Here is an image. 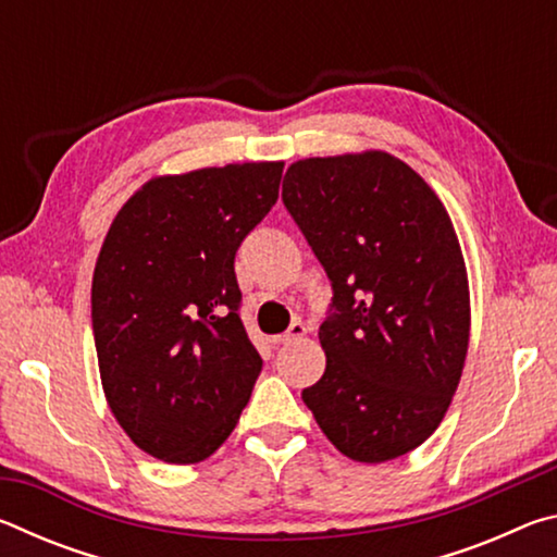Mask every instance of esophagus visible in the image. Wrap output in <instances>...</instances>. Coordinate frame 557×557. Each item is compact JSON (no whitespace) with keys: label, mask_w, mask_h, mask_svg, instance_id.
Here are the masks:
<instances>
[{"label":"esophagus","mask_w":557,"mask_h":557,"mask_svg":"<svg viewBox=\"0 0 557 557\" xmlns=\"http://www.w3.org/2000/svg\"><path fill=\"white\" fill-rule=\"evenodd\" d=\"M307 336V326L301 324V322H295L292 324L285 334H280V336H275L272 338V344H292V342H299V338H305Z\"/></svg>","instance_id":"esophagus-1"}]
</instances>
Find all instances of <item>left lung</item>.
I'll list each match as a JSON object with an SVG mask.
<instances>
[{
    "label": "left lung",
    "instance_id": "1",
    "mask_svg": "<svg viewBox=\"0 0 557 557\" xmlns=\"http://www.w3.org/2000/svg\"><path fill=\"white\" fill-rule=\"evenodd\" d=\"M282 201L334 287L319 326L326 371L301 400L348 459L408 455L440 428L469 348V280L449 213L381 149L299 159Z\"/></svg>",
    "mask_w": 557,
    "mask_h": 557
}]
</instances>
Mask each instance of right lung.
I'll use <instances>...</instances> for the list:
<instances>
[{"instance_id": "1", "label": "right lung", "mask_w": 557, "mask_h": 557, "mask_svg": "<svg viewBox=\"0 0 557 557\" xmlns=\"http://www.w3.org/2000/svg\"><path fill=\"white\" fill-rule=\"evenodd\" d=\"M282 166L149 178L102 240L90 295L102 391L127 437L169 465L211 457L262 371L233 260L275 206Z\"/></svg>"}]
</instances>
